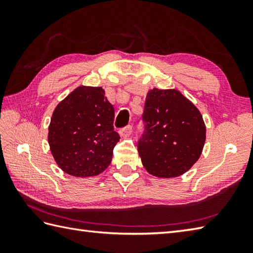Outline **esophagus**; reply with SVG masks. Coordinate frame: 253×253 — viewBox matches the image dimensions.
I'll return each mask as SVG.
<instances>
[{
  "instance_id": "1",
  "label": "esophagus",
  "mask_w": 253,
  "mask_h": 253,
  "mask_svg": "<svg viewBox=\"0 0 253 253\" xmlns=\"http://www.w3.org/2000/svg\"><path fill=\"white\" fill-rule=\"evenodd\" d=\"M120 135L123 137V138H127V137H129L130 135H131V132H132V127L130 126V125H128V126H126V127H124V128H121L120 129Z\"/></svg>"
}]
</instances>
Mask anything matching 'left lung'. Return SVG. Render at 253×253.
<instances>
[{
  "instance_id": "obj_1",
  "label": "left lung",
  "mask_w": 253,
  "mask_h": 253,
  "mask_svg": "<svg viewBox=\"0 0 253 253\" xmlns=\"http://www.w3.org/2000/svg\"><path fill=\"white\" fill-rule=\"evenodd\" d=\"M138 152L150 174L170 178L200 158L206 126L197 107L177 90H150L144 103Z\"/></svg>"
}]
</instances>
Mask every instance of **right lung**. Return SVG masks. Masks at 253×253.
<instances>
[{"label":"right lung","instance_id":"add662e5","mask_svg":"<svg viewBox=\"0 0 253 253\" xmlns=\"http://www.w3.org/2000/svg\"><path fill=\"white\" fill-rule=\"evenodd\" d=\"M114 107L101 87H78L53 112L49 144L57 165L76 177L102 173L120 141L114 130Z\"/></svg>","mask_w":253,"mask_h":253}]
</instances>
